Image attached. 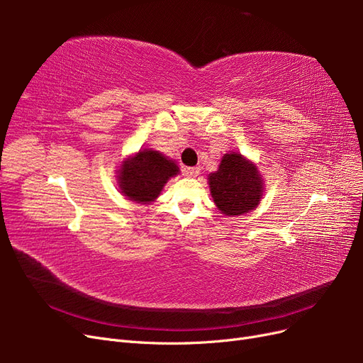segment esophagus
I'll use <instances>...</instances> for the list:
<instances>
[{
  "label": "esophagus",
  "mask_w": 363,
  "mask_h": 363,
  "mask_svg": "<svg viewBox=\"0 0 363 363\" xmlns=\"http://www.w3.org/2000/svg\"><path fill=\"white\" fill-rule=\"evenodd\" d=\"M183 172H184V175H188V177H196V175L200 174V168L189 167V168H184Z\"/></svg>",
  "instance_id": "obj_1"
}]
</instances>
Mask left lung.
<instances>
[{
    "instance_id": "obj_1",
    "label": "left lung",
    "mask_w": 363,
    "mask_h": 363,
    "mask_svg": "<svg viewBox=\"0 0 363 363\" xmlns=\"http://www.w3.org/2000/svg\"><path fill=\"white\" fill-rule=\"evenodd\" d=\"M208 184L216 207L228 216L252 211L263 192L257 168L238 152L223 157L219 169L208 175Z\"/></svg>"
}]
</instances>
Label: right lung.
<instances>
[{
	"label": "right lung",
	"instance_id": "add662e5",
	"mask_svg": "<svg viewBox=\"0 0 363 363\" xmlns=\"http://www.w3.org/2000/svg\"><path fill=\"white\" fill-rule=\"evenodd\" d=\"M179 174V167L160 152L140 150L135 157L123 162L119 169L121 191L136 203L155 201L171 177Z\"/></svg>",
	"mask_w": 363,
	"mask_h": 363
}]
</instances>
